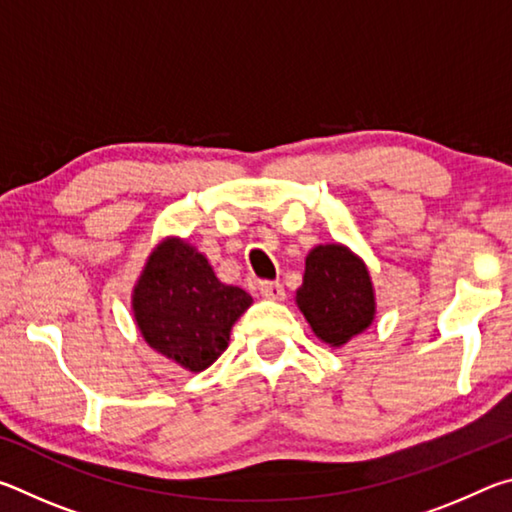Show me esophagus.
I'll use <instances>...</instances> for the list:
<instances>
[{
  "label": "esophagus",
  "instance_id": "obj_1",
  "mask_svg": "<svg viewBox=\"0 0 512 512\" xmlns=\"http://www.w3.org/2000/svg\"><path fill=\"white\" fill-rule=\"evenodd\" d=\"M259 293L266 300H284V287L280 282H259Z\"/></svg>",
  "mask_w": 512,
  "mask_h": 512
}]
</instances>
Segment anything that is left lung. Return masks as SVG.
I'll list each match as a JSON object with an SVG mask.
<instances>
[{"instance_id":"obj_1","label":"left lung","mask_w":512,"mask_h":512,"mask_svg":"<svg viewBox=\"0 0 512 512\" xmlns=\"http://www.w3.org/2000/svg\"><path fill=\"white\" fill-rule=\"evenodd\" d=\"M296 305L320 341L341 348L375 318V289L363 259L341 244L316 246L305 259Z\"/></svg>"}]
</instances>
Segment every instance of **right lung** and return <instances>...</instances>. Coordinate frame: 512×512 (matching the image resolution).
<instances>
[{"instance_id":"obj_1","label":"right lung","mask_w":512,"mask_h":512,"mask_svg":"<svg viewBox=\"0 0 512 512\" xmlns=\"http://www.w3.org/2000/svg\"><path fill=\"white\" fill-rule=\"evenodd\" d=\"M253 305L244 289L223 284L203 253L178 237L153 248L133 289L144 341L185 370L201 372L221 357L230 329Z\"/></svg>"}]
</instances>
